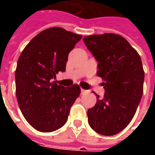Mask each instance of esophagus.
Wrapping results in <instances>:
<instances>
[{
  "label": "esophagus",
  "instance_id": "esophagus-1",
  "mask_svg": "<svg viewBox=\"0 0 155 155\" xmlns=\"http://www.w3.org/2000/svg\"><path fill=\"white\" fill-rule=\"evenodd\" d=\"M88 92H89V91H86V90H83V89L81 90V94H82V95H85V94H87Z\"/></svg>",
  "mask_w": 155,
  "mask_h": 155
}]
</instances>
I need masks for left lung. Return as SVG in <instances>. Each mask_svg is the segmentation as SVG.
<instances>
[{"label":"left lung","mask_w":155,"mask_h":155,"mask_svg":"<svg viewBox=\"0 0 155 155\" xmlns=\"http://www.w3.org/2000/svg\"><path fill=\"white\" fill-rule=\"evenodd\" d=\"M97 64V76L105 93L97 96V104L87 111L93 130L103 135H114L133 119L143 94L144 71L138 52L121 35L95 34L84 38Z\"/></svg>","instance_id":"obj_1"}]
</instances>
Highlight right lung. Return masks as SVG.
<instances>
[{
  "mask_svg": "<svg viewBox=\"0 0 155 155\" xmlns=\"http://www.w3.org/2000/svg\"><path fill=\"white\" fill-rule=\"evenodd\" d=\"M82 39L61 27L36 35L24 48L15 71L16 97L27 122L40 132H52L64 125L80 87H64L53 78L64 72L69 52Z\"/></svg>",
  "mask_w": 155,
  "mask_h": 155,
  "instance_id": "obj_1",
  "label": "right lung"
}]
</instances>
